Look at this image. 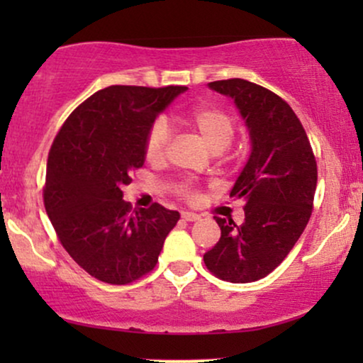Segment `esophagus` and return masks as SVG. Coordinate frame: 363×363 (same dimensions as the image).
I'll use <instances>...</instances> for the list:
<instances>
[{
  "instance_id": "esophagus-1",
  "label": "esophagus",
  "mask_w": 363,
  "mask_h": 363,
  "mask_svg": "<svg viewBox=\"0 0 363 363\" xmlns=\"http://www.w3.org/2000/svg\"><path fill=\"white\" fill-rule=\"evenodd\" d=\"M181 216L184 222H196V220H199V215L193 213V211H182Z\"/></svg>"
}]
</instances>
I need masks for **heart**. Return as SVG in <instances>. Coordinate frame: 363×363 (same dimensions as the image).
<instances>
[{
    "mask_svg": "<svg viewBox=\"0 0 363 363\" xmlns=\"http://www.w3.org/2000/svg\"><path fill=\"white\" fill-rule=\"evenodd\" d=\"M181 123L194 129L211 152H223L235 136V119L227 111L216 106H196L181 116ZM170 143V129L164 119H157L145 136V157L148 162L158 164L167 155ZM176 193L187 201L198 199V191L191 181L179 182Z\"/></svg>",
    "mask_w": 363,
    "mask_h": 363,
    "instance_id": "heart-1",
    "label": "heart"
}]
</instances>
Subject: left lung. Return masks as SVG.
<instances>
[{"instance_id":"left-lung-1","label":"left lung","mask_w":363,"mask_h":363,"mask_svg":"<svg viewBox=\"0 0 363 363\" xmlns=\"http://www.w3.org/2000/svg\"><path fill=\"white\" fill-rule=\"evenodd\" d=\"M208 86L234 99L252 150L230 191L245 203L244 223L215 216L222 235L203 259L220 280L251 283L272 273L302 235L314 208L318 164L301 119L280 95L242 78Z\"/></svg>"}]
</instances>
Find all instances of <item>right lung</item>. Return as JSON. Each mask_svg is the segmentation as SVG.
I'll return each mask as SVG.
<instances>
[{"instance_id": "add662e5", "label": "right lung", "mask_w": 363, "mask_h": 363, "mask_svg": "<svg viewBox=\"0 0 363 363\" xmlns=\"http://www.w3.org/2000/svg\"><path fill=\"white\" fill-rule=\"evenodd\" d=\"M187 86L112 85L65 121L48 158L44 206L57 239L97 280L128 285L155 268L179 211L131 210L123 186L145 164V136Z\"/></svg>"}]
</instances>
